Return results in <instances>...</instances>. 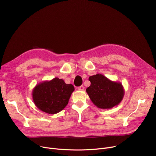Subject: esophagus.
I'll use <instances>...</instances> for the list:
<instances>
[{
  "label": "esophagus",
  "mask_w": 156,
  "mask_h": 156,
  "mask_svg": "<svg viewBox=\"0 0 156 156\" xmlns=\"http://www.w3.org/2000/svg\"><path fill=\"white\" fill-rule=\"evenodd\" d=\"M77 88H78V90H83L85 88H84V87L83 85H81V86L78 87Z\"/></svg>",
  "instance_id": "esophagus-1"
}]
</instances>
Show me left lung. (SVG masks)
Masks as SVG:
<instances>
[{"mask_svg": "<svg viewBox=\"0 0 156 156\" xmlns=\"http://www.w3.org/2000/svg\"><path fill=\"white\" fill-rule=\"evenodd\" d=\"M91 85L86 89L90 99L98 108L109 109L123 99L125 90L121 82L111 81L101 74L88 78Z\"/></svg>", "mask_w": 156, "mask_h": 156, "instance_id": "left-lung-1", "label": "left lung"}]
</instances>
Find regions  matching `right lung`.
Masks as SVG:
<instances>
[{"label": "right lung", "mask_w": 156, "mask_h": 156, "mask_svg": "<svg viewBox=\"0 0 156 156\" xmlns=\"http://www.w3.org/2000/svg\"><path fill=\"white\" fill-rule=\"evenodd\" d=\"M74 90L73 85L66 84L62 79L54 78L50 81L40 82L34 88L33 101L40 111L54 114L68 105Z\"/></svg>", "instance_id": "1"}]
</instances>
